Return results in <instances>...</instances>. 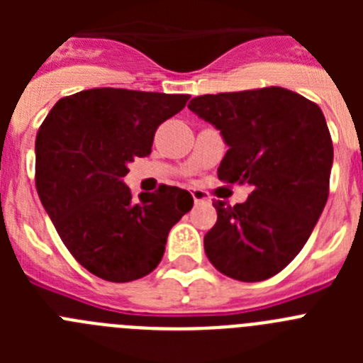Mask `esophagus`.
Returning <instances> with one entry per match:
<instances>
[{"instance_id":"1","label":"esophagus","mask_w":363,"mask_h":363,"mask_svg":"<svg viewBox=\"0 0 363 363\" xmlns=\"http://www.w3.org/2000/svg\"><path fill=\"white\" fill-rule=\"evenodd\" d=\"M191 194H192V200H194V203H207V201H211L209 194L201 191V189H192Z\"/></svg>"}]
</instances>
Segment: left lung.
<instances>
[{
    "label": "left lung",
    "instance_id": "obj_1",
    "mask_svg": "<svg viewBox=\"0 0 363 363\" xmlns=\"http://www.w3.org/2000/svg\"><path fill=\"white\" fill-rule=\"evenodd\" d=\"M189 108L229 147L218 178L251 187L243 203L214 201L205 255L234 280H267L306 245L329 196L333 142L322 108L281 86L198 96Z\"/></svg>",
    "mask_w": 363,
    "mask_h": 363
}]
</instances>
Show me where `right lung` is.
<instances>
[{
	"label": "right lung",
	"mask_w": 363,
	"mask_h": 363,
	"mask_svg": "<svg viewBox=\"0 0 363 363\" xmlns=\"http://www.w3.org/2000/svg\"><path fill=\"white\" fill-rule=\"evenodd\" d=\"M187 94L89 89L62 98L36 138V189L70 255L107 281L158 267L169 230L192 207L187 191L160 185L134 200L123 184L134 158L150 154L158 125Z\"/></svg>",
	"instance_id": "add662e5"
}]
</instances>
